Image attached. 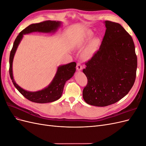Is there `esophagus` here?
<instances>
[{
  "label": "esophagus",
  "mask_w": 146,
  "mask_h": 146,
  "mask_svg": "<svg viewBox=\"0 0 146 146\" xmlns=\"http://www.w3.org/2000/svg\"><path fill=\"white\" fill-rule=\"evenodd\" d=\"M77 69L78 70H79V71L82 69V66L80 63H79V62L77 63Z\"/></svg>",
  "instance_id": "esophagus-1"
}]
</instances>
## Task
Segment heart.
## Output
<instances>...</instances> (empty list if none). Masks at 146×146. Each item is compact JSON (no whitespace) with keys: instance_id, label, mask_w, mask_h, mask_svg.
Masks as SVG:
<instances>
[{"instance_id":"heart-1","label":"heart","mask_w":146,"mask_h":146,"mask_svg":"<svg viewBox=\"0 0 146 146\" xmlns=\"http://www.w3.org/2000/svg\"><path fill=\"white\" fill-rule=\"evenodd\" d=\"M91 33L89 32L88 34L87 37L83 39V44H85L87 41H88L90 39L91 36ZM99 44V40L98 38H94L92 39L91 42H90V45L88 46V48L86 49L85 52V58H90L92 55L94 54V52H96L97 48L98 47V45Z\"/></svg>"}]
</instances>
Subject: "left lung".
<instances>
[{"instance_id":"8db88e82","label":"left lung","mask_w":146,"mask_h":146,"mask_svg":"<svg viewBox=\"0 0 146 146\" xmlns=\"http://www.w3.org/2000/svg\"><path fill=\"white\" fill-rule=\"evenodd\" d=\"M99 49L85 63L88 83L83 90L86 102L106 107L125 96L136 79L137 56L131 36L122 26L106 21Z\"/></svg>"}]
</instances>
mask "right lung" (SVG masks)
<instances>
[{"label": "right lung", "mask_w": 146, "mask_h": 146, "mask_svg": "<svg viewBox=\"0 0 146 146\" xmlns=\"http://www.w3.org/2000/svg\"><path fill=\"white\" fill-rule=\"evenodd\" d=\"M61 23L55 21H46L37 24L29 25L17 35L13 44V48L10 55V78L13 85L20 93L31 102L35 103L44 104L54 102L59 99L63 93L64 86L66 82L71 78L76 72V63L72 62L67 64L60 66L57 69L55 76L50 85L44 89L36 92L25 91L21 88L13 78V61L16 49L18 47L23 35L32 32H39L44 33L54 32L59 27Z\"/></svg>", "instance_id": "1"}]
</instances>
